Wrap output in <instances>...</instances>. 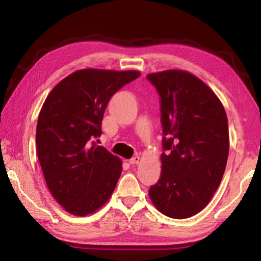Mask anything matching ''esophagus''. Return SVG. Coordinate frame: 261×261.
Wrapping results in <instances>:
<instances>
[{"label": "esophagus", "mask_w": 261, "mask_h": 261, "mask_svg": "<svg viewBox=\"0 0 261 261\" xmlns=\"http://www.w3.org/2000/svg\"><path fill=\"white\" fill-rule=\"evenodd\" d=\"M140 161H141V159H140V156H134L132 159H130L129 160V162H130V165H138V163H140Z\"/></svg>", "instance_id": "esophagus-1"}]
</instances>
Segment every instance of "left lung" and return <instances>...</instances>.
Listing matches in <instances>:
<instances>
[{"instance_id": "8db88e82", "label": "left lung", "mask_w": 261, "mask_h": 261, "mask_svg": "<svg viewBox=\"0 0 261 261\" xmlns=\"http://www.w3.org/2000/svg\"><path fill=\"white\" fill-rule=\"evenodd\" d=\"M161 98V175L148 196L163 215L187 219L208 205L227 166L226 110L211 87L179 69L147 74Z\"/></svg>"}]
</instances>
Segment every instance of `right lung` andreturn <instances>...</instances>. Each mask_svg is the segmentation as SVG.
Returning a JSON list of instances; mask_svg holds the SVG:
<instances>
[{
	"label": "right lung",
	"mask_w": 261,
	"mask_h": 261,
	"mask_svg": "<svg viewBox=\"0 0 261 261\" xmlns=\"http://www.w3.org/2000/svg\"><path fill=\"white\" fill-rule=\"evenodd\" d=\"M137 70L82 69L57 84L38 118L37 153L47 188L76 216L93 214L112 197L122 160L95 143L114 93L138 78Z\"/></svg>",
	"instance_id": "right-lung-1"
}]
</instances>
